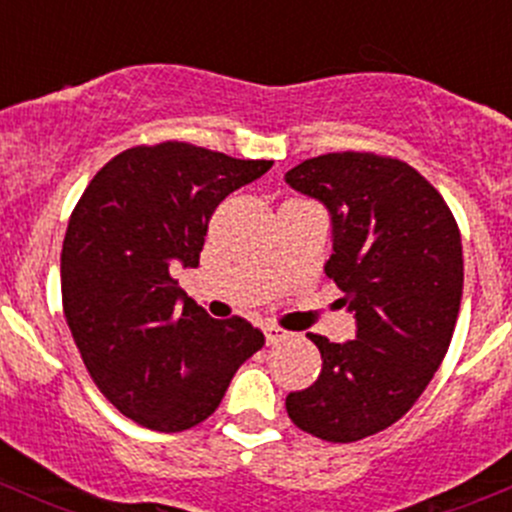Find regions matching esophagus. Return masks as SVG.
I'll use <instances>...</instances> for the list:
<instances>
[{
	"label": "esophagus",
	"mask_w": 512,
	"mask_h": 512,
	"mask_svg": "<svg viewBox=\"0 0 512 512\" xmlns=\"http://www.w3.org/2000/svg\"><path fill=\"white\" fill-rule=\"evenodd\" d=\"M265 337H267V344H277V342H285L289 339V332L282 327H275V324H265Z\"/></svg>",
	"instance_id": "obj_1"
}]
</instances>
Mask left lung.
Here are the masks:
<instances>
[{"label": "left lung", "instance_id": "obj_1", "mask_svg": "<svg viewBox=\"0 0 512 512\" xmlns=\"http://www.w3.org/2000/svg\"><path fill=\"white\" fill-rule=\"evenodd\" d=\"M285 180L327 208L324 272L356 322L344 344L309 334L322 374L287 396V414L322 441L352 443L399 421L441 366L461 309V232L446 200L404 160L327 153Z\"/></svg>", "mask_w": 512, "mask_h": 512}]
</instances>
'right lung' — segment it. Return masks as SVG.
<instances>
[{"mask_svg": "<svg viewBox=\"0 0 512 512\" xmlns=\"http://www.w3.org/2000/svg\"><path fill=\"white\" fill-rule=\"evenodd\" d=\"M270 168L178 141L128 148L71 213L61 250L66 322L101 394L141 426H198L265 344L247 319L198 307L173 267H198L215 208Z\"/></svg>", "mask_w": 512, "mask_h": 512, "instance_id": "add662e5", "label": "right lung"}]
</instances>
